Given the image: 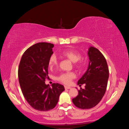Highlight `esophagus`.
<instances>
[{
	"label": "esophagus",
	"instance_id": "esophagus-1",
	"mask_svg": "<svg viewBox=\"0 0 129 129\" xmlns=\"http://www.w3.org/2000/svg\"><path fill=\"white\" fill-rule=\"evenodd\" d=\"M64 88H65V89H69L71 88L70 86H65Z\"/></svg>",
	"mask_w": 129,
	"mask_h": 129
}]
</instances>
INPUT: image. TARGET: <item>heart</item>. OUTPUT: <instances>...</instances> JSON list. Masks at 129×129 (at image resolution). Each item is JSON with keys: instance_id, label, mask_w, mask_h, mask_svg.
<instances>
[{"instance_id": "1", "label": "heart", "mask_w": 129, "mask_h": 129, "mask_svg": "<svg viewBox=\"0 0 129 129\" xmlns=\"http://www.w3.org/2000/svg\"><path fill=\"white\" fill-rule=\"evenodd\" d=\"M61 55L63 57L73 62V66L78 70H82L85 65L83 60L81 59V55L79 52L72 49H68L61 52ZM58 64V60L54 54L51 56L48 60V66L51 69L55 68ZM76 77L75 73L73 72L62 73L57 77V80L62 84L68 85L71 83V81Z\"/></svg>"}]
</instances>
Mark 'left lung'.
Returning <instances> with one entry per match:
<instances>
[{"label":"left lung","instance_id":"left-lung-1","mask_svg":"<svg viewBox=\"0 0 129 129\" xmlns=\"http://www.w3.org/2000/svg\"><path fill=\"white\" fill-rule=\"evenodd\" d=\"M90 61L85 73L78 81V85H85L78 94L72 99L74 105L82 109H91L101 101L106 92L109 78V68L106 60L99 49L89 48Z\"/></svg>","mask_w":129,"mask_h":129}]
</instances>
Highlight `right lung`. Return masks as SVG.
<instances>
[{"label":"right lung","instance_id":"obj_1","mask_svg":"<svg viewBox=\"0 0 129 129\" xmlns=\"http://www.w3.org/2000/svg\"><path fill=\"white\" fill-rule=\"evenodd\" d=\"M53 46L49 43L35 44L24 52L19 65V81L24 97L32 108L42 112L53 109L65 90L58 83H53L52 88L45 83L49 79L48 60Z\"/></svg>","mask_w":129,"mask_h":129}]
</instances>
